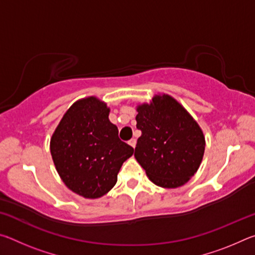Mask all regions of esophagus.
Here are the masks:
<instances>
[{
    "label": "esophagus",
    "mask_w": 255,
    "mask_h": 255,
    "mask_svg": "<svg viewBox=\"0 0 255 255\" xmlns=\"http://www.w3.org/2000/svg\"><path fill=\"white\" fill-rule=\"evenodd\" d=\"M128 144L130 145L131 147H135V146H136V139H135V138H131L130 140H128Z\"/></svg>",
    "instance_id": "obj_1"
}]
</instances>
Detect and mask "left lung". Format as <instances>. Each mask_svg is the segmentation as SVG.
<instances>
[{"label": "left lung", "mask_w": 255, "mask_h": 255, "mask_svg": "<svg viewBox=\"0 0 255 255\" xmlns=\"http://www.w3.org/2000/svg\"><path fill=\"white\" fill-rule=\"evenodd\" d=\"M135 157L158 187L178 188L199 169L205 152V137L188 111L166 94L137 108Z\"/></svg>", "instance_id": "left-lung-1"}]
</instances>
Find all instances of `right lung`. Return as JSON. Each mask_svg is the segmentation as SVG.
Segmentation results:
<instances>
[{"instance_id":"1","label":"right lung","mask_w":255,"mask_h":255,"mask_svg":"<svg viewBox=\"0 0 255 255\" xmlns=\"http://www.w3.org/2000/svg\"><path fill=\"white\" fill-rule=\"evenodd\" d=\"M108 117L105 102L94 97L82 99L64 115L50 139L51 156L63 182L89 199L114 188L123 163L133 153Z\"/></svg>"}]
</instances>
